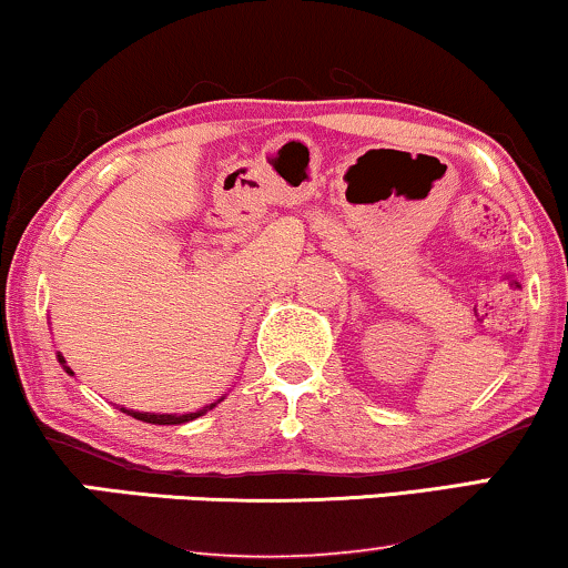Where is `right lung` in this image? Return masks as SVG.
<instances>
[{
  "label": "right lung",
  "instance_id": "1",
  "mask_svg": "<svg viewBox=\"0 0 568 568\" xmlns=\"http://www.w3.org/2000/svg\"><path fill=\"white\" fill-rule=\"evenodd\" d=\"M60 364L64 367V358L62 356H60ZM64 372H68V375H73V372H70V367H64ZM123 412H128V408H123ZM204 412H206V408H201V412H196V414H183V416H178V414H139V412H128V414H133L135 419H141V422H149V425H183V422L196 419V416H201Z\"/></svg>",
  "mask_w": 568,
  "mask_h": 568
}]
</instances>
